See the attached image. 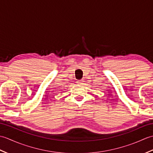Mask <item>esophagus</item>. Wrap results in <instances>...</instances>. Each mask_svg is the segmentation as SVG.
Returning a JSON list of instances; mask_svg holds the SVG:
<instances>
[{
    "mask_svg": "<svg viewBox=\"0 0 153 153\" xmlns=\"http://www.w3.org/2000/svg\"><path fill=\"white\" fill-rule=\"evenodd\" d=\"M83 80H79L77 83V84H79V85H82V84L83 83Z\"/></svg>",
    "mask_w": 153,
    "mask_h": 153,
    "instance_id": "1",
    "label": "esophagus"
}]
</instances>
